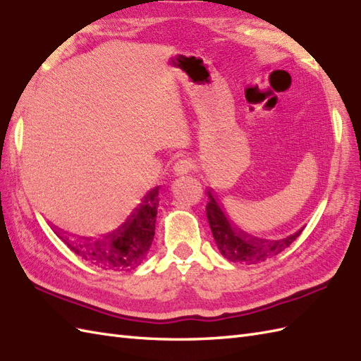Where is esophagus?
Returning a JSON list of instances; mask_svg holds the SVG:
<instances>
[{
	"mask_svg": "<svg viewBox=\"0 0 361 361\" xmlns=\"http://www.w3.org/2000/svg\"><path fill=\"white\" fill-rule=\"evenodd\" d=\"M195 169H196L195 161H191L190 157H185V159H179L178 162L174 164V171H176V174H179V176L188 174Z\"/></svg>",
	"mask_w": 361,
	"mask_h": 361,
	"instance_id": "esophagus-1",
	"label": "esophagus"
}]
</instances>
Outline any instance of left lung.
I'll return each mask as SVG.
<instances>
[{"instance_id":"8db88e82","label":"left lung","mask_w":361,"mask_h":361,"mask_svg":"<svg viewBox=\"0 0 361 361\" xmlns=\"http://www.w3.org/2000/svg\"><path fill=\"white\" fill-rule=\"evenodd\" d=\"M208 196L211 200L207 205V217L211 233H213L219 251L222 252L224 257L231 262L247 263V265L265 262L285 251L302 233L300 230L282 240H263L240 230H237L235 233L230 222L226 221L222 209L219 208L216 200L211 196V192H208Z\"/></svg>"}]
</instances>
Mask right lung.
<instances>
[{
    "instance_id": "obj_1",
    "label": "right lung",
    "mask_w": 361,
    "mask_h": 361,
    "mask_svg": "<svg viewBox=\"0 0 361 361\" xmlns=\"http://www.w3.org/2000/svg\"><path fill=\"white\" fill-rule=\"evenodd\" d=\"M157 190L159 188L148 192L128 221L116 231L105 235L102 240L90 242V239H87L85 243H70L67 237L61 239L79 257L90 262L94 267L110 271L135 269L145 259L154 237L157 205H159Z\"/></svg>"
}]
</instances>
